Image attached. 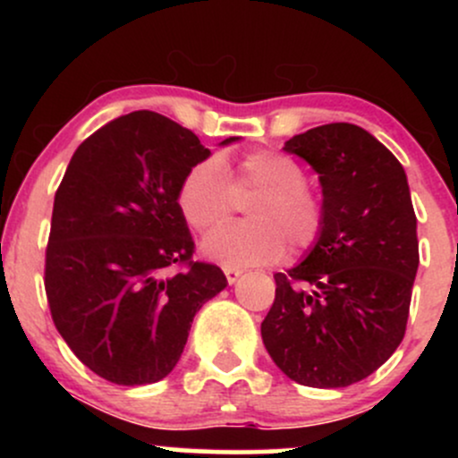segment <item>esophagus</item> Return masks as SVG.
Segmentation results:
<instances>
[{
	"label": "esophagus",
	"instance_id": "obj_1",
	"mask_svg": "<svg viewBox=\"0 0 458 458\" xmlns=\"http://www.w3.org/2000/svg\"><path fill=\"white\" fill-rule=\"evenodd\" d=\"M224 273H225V280H228V284H234L241 276H243V271L236 269V267H224Z\"/></svg>",
	"mask_w": 458,
	"mask_h": 458
}]
</instances>
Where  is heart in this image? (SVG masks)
Here are the masks:
<instances>
[{
  "label": "heart",
  "instance_id": "1",
  "mask_svg": "<svg viewBox=\"0 0 458 458\" xmlns=\"http://www.w3.org/2000/svg\"><path fill=\"white\" fill-rule=\"evenodd\" d=\"M236 191H259L247 215L251 222L230 224L202 241V254L225 267L267 265L280 260L286 243L308 250L325 225L323 202L306 185V172L293 157L256 150L236 167L234 185L222 157L196 163L178 189L182 217L198 233L222 225L230 217Z\"/></svg>",
  "mask_w": 458,
  "mask_h": 458
}]
</instances>
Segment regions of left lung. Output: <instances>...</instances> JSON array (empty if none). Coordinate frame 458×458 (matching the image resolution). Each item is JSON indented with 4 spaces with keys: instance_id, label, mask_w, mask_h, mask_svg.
Segmentation results:
<instances>
[{
    "instance_id": "left-lung-1",
    "label": "left lung",
    "mask_w": 458,
    "mask_h": 458,
    "mask_svg": "<svg viewBox=\"0 0 458 458\" xmlns=\"http://www.w3.org/2000/svg\"><path fill=\"white\" fill-rule=\"evenodd\" d=\"M284 150L312 165L325 225L308 256L276 273L262 343L288 379L346 387L366 379L403 343L418 233L401 161L366 129L331 123Z\"/></svg>"
}]
</instances>
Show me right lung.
I'll use <instances>...</instances> for the list:
<instances>
[{
    "instance_id": "obj_1",
    "label": "right lung",
    "mask_w": 458,
    "mask_h": 458,
    "mask_svg": "<svg viewBox=\"0 0 458 458\" xmlns=\"http://www.w3.org/2000/svg\"><path fill=\"white\" fill-rule=\"evenodd\" d=\"M239 138H228V146ZM211 157L198 135L155 112L112 120L75 150L57 187L45 291L71 351L118 386L170 375L198 310L228 286L193 262L178 189ZM172 264L187 270L170 274Z\"/></svg>"
}]
</instances>
